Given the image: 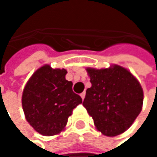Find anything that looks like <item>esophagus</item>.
<instances>
[{"label":"esophagus","instance_id":"34e87169","mask_svg":"<svg viewBox=\"0 0 157 157\" xmlns=\"http://www.w3.org/2000/svg\"><path fill=\"white\" fill-rule=\"evenodd\" d=\"M80 95H81L82 99L83 100V99H84V97H85V92H82V94H81Z\"/></svg>","mask_w":157,"mask_h":157}]
</instances>
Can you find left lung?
I'll return each instance as SVG.
<instances>
[{
    "instance_id": "obj_1",
    "label": "left lung",
    "mask_w": 157,
    "mask_h": 157,
    "mask_svg": "<svg viewBox=\"0 0 157 157\" xmlns=\"http://www.w3.org/2000/svg\"><path fill=\"white\" fill-rule=\"evenodd\" d=\"M92 86L82 105L103 135L115 136L126 131L142 110L141 84L128 70L113 65L106 69H86Z\"/></svg>"
}]
</instances>
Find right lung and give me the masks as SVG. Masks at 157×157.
<instances>
[{
  "mask_svg": "<svg viewBox=\"0 0 157 157\" xmlns=\"http://www.w3.org/2000/svg\"><path fill=\"white\" fill-rule=\"evenodd\" d=\"M65 69L39 68L27 82L21 98L27 122L39 134L51 136L61 133L73 110L82 104L73 92V82L65 79Z\"/></svg>",
  "mask_w": 157,
  "mask_h": 157,
  "instance_id": "obj_1",
  "label": "right lung"
}]
</instances>
